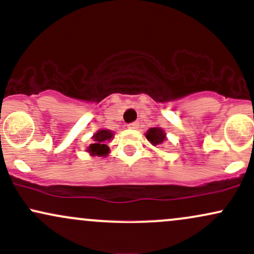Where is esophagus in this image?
Here are the masks:
<instances>
[{"label": "esophagus", "instance_id": "1", "mask_svg": "<svg viewBox=\"0 0 254 254\" xmlns=\"http://www.w3.org/2000/svg\"><path fill=\"white\" fill-rule=\"evenodd\" d=\"M138 127H139L138 122H132V123L127 124V127H129V129H137Z\"/></svg>", "mask_w": 254, "mask_h": 254}]
</instances>
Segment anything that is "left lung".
Masks as SVG:
<instances>
[{
  "label": "left lung",
  "instance_id": "obj_1",
  "mask_svg": "<svg viewBox=\"0 0 254 254\" xmlns=\"http://www.w3.org/2000/svg\"><path fill=\"white\" fill-rule=\"evenodd\" d=\"M145 137H147L148 141L150 142L153 145H157L166 139V133L164 132V130L161 127H151L145 133Z\"/></svg>",
  "mask_w": 254,
  "mask_h": 254
}]
</instances>
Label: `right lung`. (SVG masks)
Masks as SVG:
<instances>
[{
	"instance_id": "right-lung-1",
	"label": "right lung",
	"mask_w": 254,
	"mask_h": 254,
	"mask_svg": "<svg viewBox=\"0 0 254 254\" xmlns=\"http://www.w3.org/2000/svg\"><path fill=\"white\" fill-rule=\"evenodd\" d=\"M113 133L110 130H99L94 136H93V142L89 145L88 151L92 155H98V156H105L109 154L110 148L107 147L106 142L110 141L112 138Z\"/></svg>"
}]
</instances>
